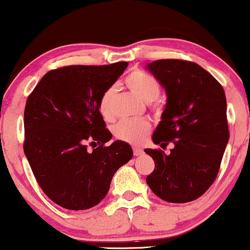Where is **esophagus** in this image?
<instances>
[{"mask_svg":"<svg viewBox=\"0 0 250 250\" xmlns=\"http://www.w3.org/2000/svg\"><path fill=\"white\" fill-rule=\"evenodd\" d=\"M144 154V150L139 147H133V155L135 156H140Z\"/></svg>","mask_w":250,"mask_h":250,"instance_id":"obj_1","label":"esophagus"}]
</instances>
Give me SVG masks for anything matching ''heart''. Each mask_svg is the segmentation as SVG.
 <instances>
[{
	"mask_svg": "<svg viewBox=\"0 0 250 250\" xmlns=\"http://www.w3.org/2000/svg\"><path fill=\"white\" fill-rule=\"evenodd\" d=\"M124 84L133 95L145 103H148L152 111L161 113L163 103L158 100L161 94V84L154 76L144 70L136 69L126 75ZM115 87L110 86L102 93L99 101L100 113L105 120H112L114 117L113 103ZM114 136L117 139L131 145H143L150 132V124L146 120H122L114 126Z\"/></svg>",
	"mask_w": 250,
	"mask_h": 250,
	"instance_id": "heart-1",
	"label": "heart"
}]
</instances>
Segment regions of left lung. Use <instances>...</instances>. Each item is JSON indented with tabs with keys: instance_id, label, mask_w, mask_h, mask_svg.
Wrapping results in <instances>:
<instances>
[{
	"instance_id": "obj_1",
	"label": "left lung",
	"mask_w": 250,
	"mask_h": 250,
	"mask_svg": "<svg viewBox=\"0 0 250 250\" xmlns=\"http://www.w3.org/2000/svg\"><path fill=\"white\" fill-rule=\"evenodd\" d=\"M165 88L167 103L152 141L169 154L145 149L155 169L146 182L170 203L203 195L217 177L229 140L227 100L221 84L195 62L159 59L146 66Z\"/></svg>"
}]
</instances>
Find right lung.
Wrapping results in <instances>:
<instances>
[{
    "label": "right lung",
    "instance_id": "right-lung-1",
    "mask_svg": "<svg viewBox=\"0 0 250 250\" xmlns=\"http://www.w3.org/2000/svg\"><path fill=\"white\" fill-rule=\"evenodd\" d=\"M126 62L72 65L53 69L29 95L23 150L37 182L49 199L68 210H86L105 197L114 173L132 158L115 140L99 110L102 93L124 74ZM99 146L92 152L87 143Z\"/></svg>",
    "mask_w": 250,
    "mask_h": 250
}]
</instances>
